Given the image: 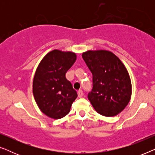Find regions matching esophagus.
Wrapping results in <instances>:
<instances>
[{"label": "esophagus", "mask_w": 155, "mask_h": 155, "mask_svg": "<svg viewBox=\"0 0 155 155\" xmlns=\"http://www.w3.org/2000/svg\"><path fill=\"white\" fill-rule=\"evenodd\" d=\"M83 92H82V90H79V91H78V97H80H80H82V96H83Z\"/></svg>", "instance_id": "obj_1"}]
</instances>
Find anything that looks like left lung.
I'll use <instances>...</instances> for the list:
<instances>
[{
	"label": "left lung",
	"instance_id": "obj_1",
	"mask_svg": "<svg viewBox=\"0 0 155 155\" xmlns=\"http://www.w3.org/2000/svg\"><path fill=\"white\" fill-rule=\"evenodd\" d=\"M82 58L92 73L93 87L88 99L97 113L111 117L124 110L131 98L132 85L121 61L107 50L87 51Z\"/></svg>",
	"mask_w": 155,
	"mask_h": 155
}]
</instances>
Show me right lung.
Returning <instances> with one entry per match:
<instances>
[{"mask_svg": "<svg viewBox=\"0 0 155 155\" xmlns=\"http://www.w3.org/2000/svg\"><path fill=\"white\" fill-rule=\"evenodd\" d=\"M76 58L75 53L55 49L38 65L33 80V94L38 107L48 117H64L77 98V92L65 78Z\"/></svg>", "mask_w": 155, "mask_h": 155, "instance_id": "right-lung-1", "label": "right lung"}]
</instances>
